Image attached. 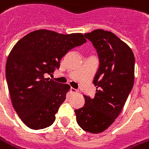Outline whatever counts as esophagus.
<instances>
[{"mask_svg": "<svg viewBox=\"0 0 149 149\" xmlns=\"http://www.w3.org/2000/svg\"><path fill=\"white\" fill-rule=\"evenodd\" d=\"M70 91H71V93H72V94H75V93H77L78 92V91L77 90V89H74V88H71L70 89Z\"/></svg>", "mask_w": 149, "mask_h": 149, "instance_id": "34e87169", "label": "esophagus"}]
</instances>
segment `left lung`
Wrapping results in <instances>:
<instances>
[{"label": "left lung", "instance_id": "8db88e82", "mask_svg": "<svg viewBox=\"0 0 149 149\" xmlns=\"http://www.w3.org/2000/svg\"><path fill=\"white\" fill-rule=\"evenodd\" d=\"M84 35L96 49L100 64L93 80L95 96L83 95L84 105L75 114L83 130L99 134L113 124L133 88L134 55L112 32L95 29Z\"/></svg>", "mask_w": 149, "mask_h": 149}]
</instances>
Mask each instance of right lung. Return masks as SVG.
Returning <instances> with one entry per match:
<instances>
[{
	"instance_id": "obj_1",
	"label": "right lung",
	"mask_w": 149,
	"mask_h": 149,
	"mask_svg": "<svg viewBox=\"0 0 149 149\" xmlns=\"http://www.w3.org/2000/svg\"><path fill=\"white\" fill-rule=\"evenodd\" d=\"M86 42L82 33L39 29L14 46L6 61V77L14 109L29 128L42 130L53 125L70 86L44 76L59 68L69 50Z\"/></svg>"
}]
</instances>
